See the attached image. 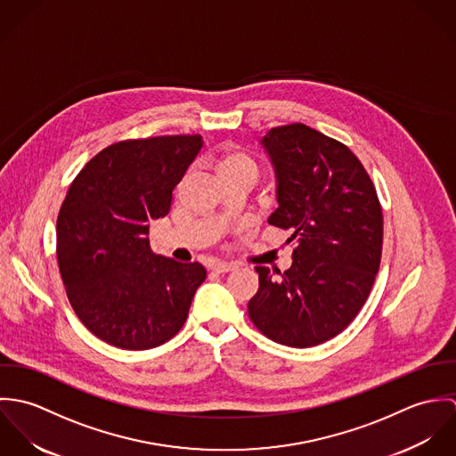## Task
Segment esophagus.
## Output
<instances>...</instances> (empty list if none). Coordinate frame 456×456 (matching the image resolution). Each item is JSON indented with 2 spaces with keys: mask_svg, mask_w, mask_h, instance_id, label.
Masks as SVG:
<instances>
[{
  "mask_svg": "<svg viewBox=\"0 0 456 456\" xmlns=\"http://www.w3.org/2000/svg\"><path fill=\"white\" fill-rule=\"evenodd\" d=\"M237 268V263L233 261H212L210 263V270L216 273H224V272H232Z\"/></svg>",
  "mask_w": 456,
  "mask_h": 456,
  "instance_id": "1",
  "label": "esophagus"
}]
</instances>
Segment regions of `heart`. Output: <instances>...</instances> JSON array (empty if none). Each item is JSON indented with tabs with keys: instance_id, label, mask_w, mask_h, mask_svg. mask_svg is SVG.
Here are the masks:
<instances>
[{
	"instance_id": "obj_1",
	"label": "heart",
	"mask_w": 456,
	"mask_h": 456,
	"mask_svg": "<svg viewBox=\"0 0 456 456\" xmlns=\"http://www.w3.org/2000/svg\"><path fill=\"white\" fill-rule=\"evenodd\" d=\"M214 168L223 183L244 175L258 179L260 175V163L249 152L240 149H224L219 152L214 158Z\"/></svg>"
}]
</instances>
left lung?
Segmentation results:
<instances>
[{
  "mask_svg": "<svg viewBox=\"0 0 456 456\" xmlns=\"http://www.w3.org/2000/svg\"><path fill=\"white\" fill-rule=\"evenodd\" d=\"M279 207L268 223L291 232L293 265L281 278L255 266L260 288L249 318L268 338L313 347L338 335L369 298L383 251L374 183L342 142L302 123L268 131Z\"/></svg>",
  "mask_w": 456,
  "mask_h": 456,
  "instance_id": "left-lung-1",
  "label": "left lung"
}]
</instances>
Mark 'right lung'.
<instances>
[{
  "label": "right lung",
  "instance_id": "right-lung-1",
  "mask_svg": "<svg viewBox=\"0 0 456 456\" xmlns=\"http://www.w3.org/2000/svg\"><path fill=\"white\" fill-rule=\"evenodd\" d=\"M201 134L116 142L73 179L58 216L56 255L68 300L91 333L151 349L186 323L207 270L151 251L149 223L170 212Z\"/></svg>",
  "mask_w": 456,
  "mask_h": 456
}]
</instances>
